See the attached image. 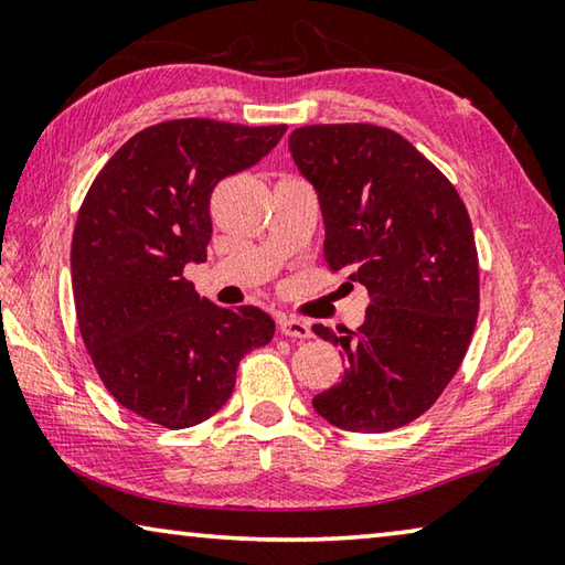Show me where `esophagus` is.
I'll list each match as a JSON object with an SVG mask.
<instances>
[{
	"label": "esophagus",
	"instance_id": "1",
	"mask_svg": "<svg viewBox=\"0 0 565 565\" xmlns=\"http://www.w3.org/2000/svg\"><path fill=\"white\" fill-rule=\"evenodd\" d=\"M279 331L289 339H311L309 321H301L294 317H279Z\"/></svg>",
	"mask_w": 565,
	"mask_h": 565
}]
</instances>
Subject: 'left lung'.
<instances>
[{"label":"left lung","mask_w":565,"mask_h":565,"mask_svg":"<svg viewBox=\"0 0 565 565\" xmlns=\"http://www.w3.org/2000/svg\"><path fill=\"white\" fill-rule=\"evenodd\" d=\"M289 149L319 191L329 269L347 271V284L359 281L371 296L356 331L313 323L347 363L313 408L343 431H394L436 404L471 343V218L451 181L386 127L311 124L291 131Z\"/></svg>","instance_id":"1"}]
</instances>
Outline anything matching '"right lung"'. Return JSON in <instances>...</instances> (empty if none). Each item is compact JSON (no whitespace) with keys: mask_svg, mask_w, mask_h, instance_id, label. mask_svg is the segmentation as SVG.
Here are the masks:
<instances>
[{"mask_svg":"<svg viewBox=\"0 0 565 565\" xmlns=\"http://www.w3.org/2000/svg\"><path fill=\"white\" fill-rule=\"evenodd\" d=\"M284 131L161 121L134 134L84 196L72 236L76 323L102 384L151 424L189 428L214 416L238 361L274 337L269 313L216 306L184 266L206 259L214 186L269 154Z\"/></svg>","mask_w":565,"mask_h":565,"instance_id":"1","label":"right lung"}]
</instances>
